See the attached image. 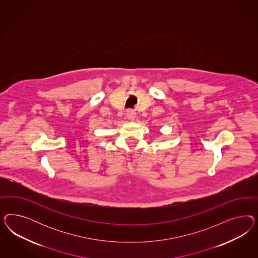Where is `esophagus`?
<instances>
[{
    "mask_svg": "<svg viewBox=\"0 0 258 258\" xmlns=\"http://www.w3.org/2000/svg\"><path fill=\"white\" fill-rule=\"evenodd\" d=\"M126 117L128 118L130 120H134L136 117V112L133 109H128L126 111Z\"/></svg>",
    "mask_w": 258,
    "mask_h": 258,
    "instance_id": "obj_1",
    "label": "esophagus"
}]
</instances>
